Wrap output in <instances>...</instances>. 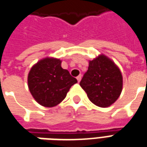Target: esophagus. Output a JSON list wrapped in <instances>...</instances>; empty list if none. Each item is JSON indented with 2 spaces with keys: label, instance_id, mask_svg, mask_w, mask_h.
<instances>
[{
  "label": "esophagus",
  "instance_id": "1",
  "mask_svg": "<svg viewBox=\"0 0 147 147\" xmlns=\"http://www.w3.org/2000/svg\"><path fill=\"white\" fill-rule=\"evenodd\" d=\"M81 79H82V75H80V76H77V80H78V82H80Z\"/></svg>",
  "mask_w": 147,
  "mask_h": 147
}]
</instances>
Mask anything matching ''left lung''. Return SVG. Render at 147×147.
I'll return each instance as SVG.
<instances>
[{"instance_id":"obj_1","label":"left lung","mask_w":147,"mask_h":147,"mask_svg":"<svg viewBox=\"0 0 147 147\" xmlns=\"http://www.w3.org/2000/svg\"><path fill=\"white\" fill-rule=\"evenodd\" d=\"M80 85L90 102L99 107H108L120 97L123 78L116 64L104 55L89 62L88 70Z\"/></svg>"}]
</instances>
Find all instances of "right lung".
Wrapping results in <instances>:
<instances>
[{
  "mask_svg": "<svg viewBox=\"0 0 147 147\" xmlns=\"http://www.w3.org/2000/svg\"><path fill=\"white\" fill-rule=\"evenodd\" d=\"M28 87L36 102L45 107H53L67 95L77 80L61 67V61L45 58L31 67L28 74Z\"/></svg>",
  "mask_w": 147,
  "mask_h": 147,
  "instance_id": "1",
  "label": "right lung"
}]
</instances>
